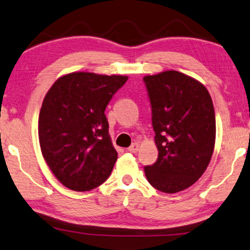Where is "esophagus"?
I'll return each mask as SVG.
<instances>
[{"label":"esophagus","instance_id":"1","mask_svg":"<svg viewBox=\"0 0 250 250\" xmlns=\"http://www.w3.org/2000/svg\"><path fill=\"white\" fill-rule=\"evenodd\" d=\"M138 148H140V144H138V143H133L128 148V151L129 152H136L137 150H138Z\"/></svg>","mask_w":250,"mask_h":250}]
</instances>
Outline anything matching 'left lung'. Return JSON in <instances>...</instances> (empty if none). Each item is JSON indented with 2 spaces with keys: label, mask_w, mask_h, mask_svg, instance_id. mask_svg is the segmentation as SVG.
I'll return each instance as SVG.
<instances>
[{
  "label": "left lung",
  "mask_w": 250,
  "mask_h": 250,
  "mask_svg": "<svg viewBox=\"0 0 250 250\" xmlns=\"http://www.w3.org/2000/svg\"><path fill=\"white\" fill-rule=\"evenodd\" d=\"M151 104L158 158L144 167L146 179L164 193L193 185L211 161L215 114L203 83L178 71L143 78Z\"/></svg>",
  "instance_id": "8db88e82"
}]
</instances>
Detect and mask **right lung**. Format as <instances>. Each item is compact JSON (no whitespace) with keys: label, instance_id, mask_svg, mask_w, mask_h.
Returning <instances> with one entry per match:
<instances>
[{"label":"right lung","instance_id":"add662e5","mask_svg":"<svg viewBox=\"0 0 250 250\" xmlns=\"http://www.w3.org/2000/svg\"><path fill=\"white\" fill-rule=\"evenodd\" d=\"M128 77L72 72L45 95L38 119L43 157L66 188L83 192L109 177L117 159L104 109Z\"/></svg>","mask_w":250,"mask_h":250}]
</instances>
